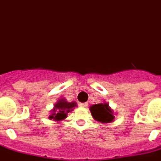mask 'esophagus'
<instances>
[{
    "label": "esophagus",
    "instance_id": "34e87169",
    "mask_svg": "<svg viewBox=\"0 0 161 161\" xmlns=\"http://www.w3.org/2000/svg\"><path fill=\"white\" fill-rule=\"evenodd\" d=\"M79 106L82 107V108H87V107H88V103H86V102H84V103H80Z\"/></svg>",
    "mask_w": 161,
    "mask_h": 161
}]
</instances>
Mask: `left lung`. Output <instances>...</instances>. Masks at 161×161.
I'll return each mask as SVG.
<instances>
[{
  "instance_id": "8db88e82",
  "label": "left lung",
  "mask_w": 161,
  "mask_h": 161,
  "mask_svg": "<svg viewBox=\"0 0 161 161\" xmlns=\"http://www.w3.org/2000/svg\"><path fill=\"white\" fill-rule=\"evenodd\" d=\"M90 109L93 118L99 122L111 123L114 121V113L107 102L92 105Z\"/></svg>"
}]
</instances>
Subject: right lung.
Returning a JSON list of instances; mask_svg holds the SVG:
<instances>
[{
    "label": "right lung",
    "mask_w": 161,
    "mask_h": 161,
    "mask_svg": "<svg viewBox=\"0 0 161 161\" xmlns=\"http://www.w3.org/2000/svg\"><path fill=\"white\" fill-rule=\"evenodd\" d=\"M75 107H77V103L75 102H68L65 99H59L53 106L48 118L55 121H61L65 119L67 114L73 110Z\"/></svg>",
    "instance_id": "right-lung-1"
}]
</instances>
